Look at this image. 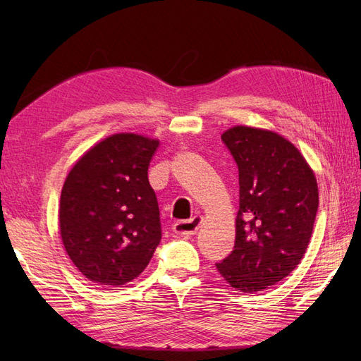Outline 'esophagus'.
Segmentation results:
<instances>
[{
	"label": "esophagus",
	"mask_w": 361,
	"mask_h": 361,
	"mask_svg": "<svg viewBox=\"0 0 361 361\" xmlns=\"http://www.w3.org/2000/svg\"><path fill=\"white\" fill-rule=\"evenodd\" d=\"M202 221H203L202 215H194L191 220H188V221L174 223V226H173L174 233L179 235V236H183V238H190V236L197 233V231L202 226Z\"/></svg>",
	"instance_id": "34e87169"
}]
</instances>
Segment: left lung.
Returning <instances> with one entry per match:
<instances>
[{
    "label": "left lung",
    "instance_id": "obj_1",
    "mask_svg": "<svg viewBox=\"0 0 361 361\" xmlns=\"http://www.w3.org/2000/svg\"><path fill=\"white\" fill-rule=\"evenodd\" d=\"M239 170L235 250L220 264L233 289L255 293L298 267L309 247L319 191L301 152L269 129L238 125L223 133Z\"/></svg>",
    "mask_w": 361,
    "mask_h": 361
}]
</instances>
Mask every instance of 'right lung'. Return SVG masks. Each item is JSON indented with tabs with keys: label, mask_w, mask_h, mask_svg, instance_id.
Returning a JSON list of instances; mask_svg holds the SVG:
<instances>
[{
	"label": "right lung",
	"mask_w": 361,
	"mask_h": 361,
	"mask_svg": "<svg viewBox=\"0 0 361 361\" xmlns=\"http://www.w3.org/2000/svg\"><path fill=\"white\" fill-rule=\"evenodd\" d=\"M158 138L113 134L92 146L64 180L59 226L81 274L105 288L137 279L161 241L159 207L147 170Z\"/></svg>",
	"instance_id": "right-lung-1"
}]
</instances>
